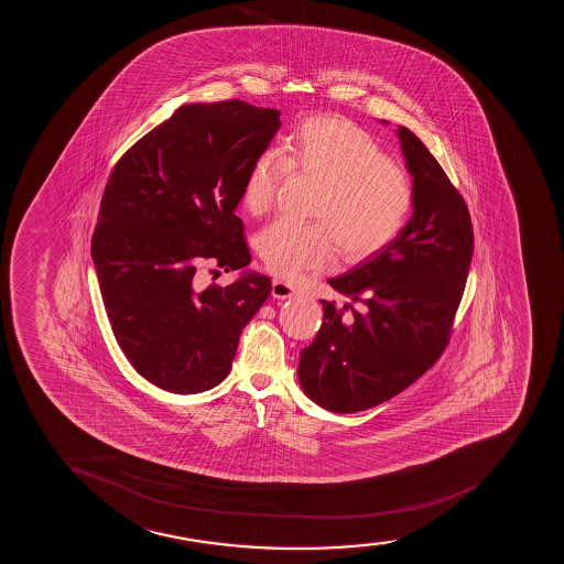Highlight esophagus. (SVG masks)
Returning <instances> with one entry per match:
<instances>
[{"instance_id":"esophagus-1","label":"esophagus","mask_w":564,"mask_h":564,"mask_svg":"<svg viewBox=\"0 0 564 564\" xmlns=\"http://www.w3.org/2000/svg\"><path fill=\"white\" fill-rule=\"evenodd\" d=\"M295 295V288L292 284H288V282H282V280L274 279L272 280V297L274 299H290Z\"/></svg>"}]
</instances>
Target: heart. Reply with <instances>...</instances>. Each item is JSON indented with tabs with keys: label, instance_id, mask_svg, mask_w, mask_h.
I'll list each match as a JSON object with an SVG mask.
<instances>
[{
	"label": "heart",
	"instance_id": "heart-1",
	"mask_svg": "<svg viewBox=\"0 0 564 564\" xmlns=\"http://www.w3.org/2000/svg\"><path fill=\"white\" fill-rule=\"evenodd\" d=\"M280 156L267 150L250 163L240 203L253 216L274 203L285 169L319 182L312 218L293 226L276 220L256 237V250L280 279L297 280L324 271L337 258L361 261L388 247L409 220L414 188L410 176L389 162L369 131L340 117L317 115L293 128Z\"/></svg>",
	"mask_w": 564,
	"mask_h": 564
}]
</instances>
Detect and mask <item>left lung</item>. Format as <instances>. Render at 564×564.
I'll list each match as a JSON object with an SVG mask.
<instances>
[{
    "label": "left lung",
    "mask_w": 564,
    "mask_h": 564,
    "mask_svg": "<svg viewBox=\"0 0 564 564\" xmlns=\"http://www.w3.org/2000/svg\"><path fill=\"white\" fill-rule=\"evenodd\" d=\"M397 137L412 175V216L388 247L327 280L362 311L322 301L324 324L299 359L306 397L337 414L389 401L433 367L446 348L473 261L465 199L409 128L399 126ZM348 307L350 317L343 314Z\"/></svg>",
    "instance_id": "left-lung-1"
}]
</instances>
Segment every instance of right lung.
Returning <instances> with one entry per match:
<instances>
[{"label":"right lung","mask_w":564,"mask_h":564,"mask_svg":"<svg viewBox=\"0 0 564 564\" xmlns=\"http://www.w3.org/2000/svg\"><path fill=\"white\" fill-rule=\"evenodd\" d=\"M280 130V110L239 99L182 105L110 173L91 259L110 327L131 367L160 389L192 395L231 370L240 333L271 295L245 271L195 290L197 265L250 263L235 208L250 163Z\"/></svg>","instance_id":"right-lung-1"}]
</instances>
